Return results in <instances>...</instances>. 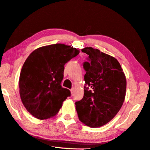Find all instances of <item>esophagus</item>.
<instances>
[{"instance_id": "34e87169", "label": "esophagus", "mask_w": 150, "mask_h": 150, "mask_svg": "<svg viewBox=\"0 0 150 150\" xmlns=\"http://www.w3.org/2000/svg\"><path fill=\"white\" fill-rule=\"evenodd\" d=\"M74 92H75V89H74V88H71V93L72 95L73 94V93H74Z\"/></svg>"}]
</instances>
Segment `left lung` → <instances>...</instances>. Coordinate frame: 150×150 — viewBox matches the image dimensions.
Returning a JSON list of instances; mask_svg holds the SVG:
<instances>
[{"mask_svg":"<svg viewBox=\"0 0 150 150\" xmlns=\"http://www.w3.org/2000/svg\"><path fill=\"white\" fill-rule=\"evenodd\" d=\"M82 52L88 55L83 63L84 79L88 87L84 86L83 99L75 102L76 110L83 123L100 127L120 110L126 94V77L113 57L92 47L84 48Z\"/></svg>","mask_w":150,"mask_h":150,"instance_id":"8db88e82","label":"left lung"}]
</instances>
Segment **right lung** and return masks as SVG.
<instances>
[{
    "mask_svg": "<svg viewBox=\"0 0 150 150\" xmlns=\"http://www.w3.org/2000/svg\"><path fill=\"white\" fill-rule=\"evenodd\" d=\"M79 54V50L70 46L51 45L36 49L24 62L19 79L20 98L35 117H52L71 96L61 83L65 64Z\"/></svg>",
    "mask_w": 150,
    "mask_h": 150,
    "instance_id": "1",
    "label": "right lung"
}]
</instances>
